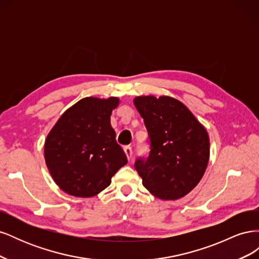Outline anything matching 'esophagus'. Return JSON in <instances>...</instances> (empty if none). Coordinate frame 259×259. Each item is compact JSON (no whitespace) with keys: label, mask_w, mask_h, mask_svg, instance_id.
Masks as SVG:
<instances>
[{"label":"esophagus","mask_w":259,"mask_h":259,"mask_svg":"<svg viewBox=\"0 0 259 259\" xmlns=\"http://www.w3.org/2000/svg\"><path fill=\"white\" fill-rule=\"evenodd\" d=\"M124 152H125V154H126L128 161H131L132 160V156H133V149H132V147H130V146L124 147Z\"/></svg>","instance_id":"34e87169"}]
</instances>
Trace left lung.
I'll use <instances>...</instances> for the list:
<instances>
[{
  "label": "left lung",
  "instance_id": "8db88e82",
  "mask_svg": "<svg viewBox=\"0 0 259 259\" xmlns=\"http://www.w3.org/2000/svg\"><path fill=\"white\" fill-rule=\"evenodd\" d=\"M134 105L150 140L148 158L135 168L154 197H185L204 175L209 159V138L204 126L183 103L168 96H139Z\"/></svg>",
  "mask_w": 259,
  "mask_h": 259
}]
</instances>
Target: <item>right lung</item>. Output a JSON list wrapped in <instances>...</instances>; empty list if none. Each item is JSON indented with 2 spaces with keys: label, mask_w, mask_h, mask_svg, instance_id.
Masks as SVG:
<instances>
[{
  "label": "right lung",
  "mask_w": 259,
  "mask_h": 259,
  "mask_svg": "<svg viewBox=\"0 0 259 259\" xmlns=\"http://www.w3.org/2000/svg\"><path fill=\"white\" fill-rule=\"evenodd\" d=\"M117 105L116 97L83 98L60 116L48 135L46 165L54 182L68 194L94 197L127 163L110 124Z\"/></svg>",
  "instance_id": "right-lung-1"
}]
</instances>
